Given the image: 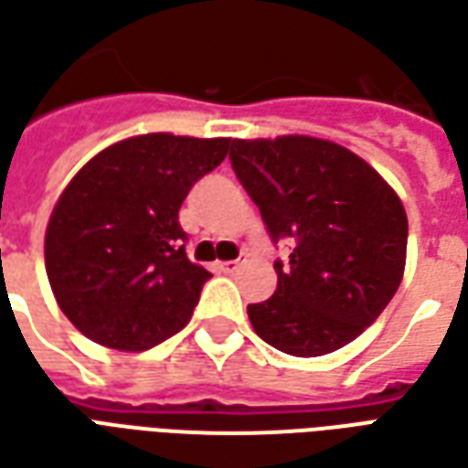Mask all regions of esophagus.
Segmentation results:
<instances>
[{
    "instance_id": "34e87169",
    "label": "esophagus",
    "mask_w": 468,
    "mask_h": 468,
    "mask_svg": "<svg viewBox=\"0 0 468 468\" xmlns=\"http://www.w3.org/2000/svg\"><path fill=\"white\" fill-rule=\"evenodd\" d=\"M245 263V258H238V261H225V263H218V268L223 271V273H235L240 265Z\"/></svg>"
}]
</instances>
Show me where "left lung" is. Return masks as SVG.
I'll use <instances>...</instances> for the list:
<instances>
[{"instance_id": "left-lung-1", "label": "left lung", "mask_w": 468, "mask_h": 468, "mask_svg": "<svg viewBox=\"0 0 468 468\" xmlns=\"http://www.w3.org/2000/svg\"><path fill=\"white\" fill-rule=\"evenodd\" d=\"M230 165L263 215L278 288L248 318L265 344L291 356H325L368 328L399 291L409 220L399 195L341 144L303 134L233 140Z\"/></svg>"}]
</instances>
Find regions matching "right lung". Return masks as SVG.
Listing matches in <instances>:
<instances>
[{
    "label": "right lung",
    "mask_w": 468,
    "mask_h": 468,
    "mask_svg": "<svg viewBox=\"0 0 468 468\" xmlns=\"http://www.w3.org/2000/svg\"><path fill=\"white\" fill-rule=\"evenodd\" d=\"M230 140L140 134L110 144L72 177L45 235L47 278L80 334L147 351L190 321L210 273L187 261L180 205Z\"/></svg>",
    "instance_id": "obj_1"
}]
</instances>
